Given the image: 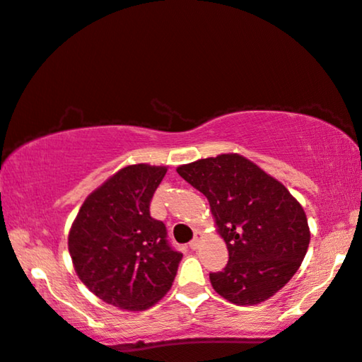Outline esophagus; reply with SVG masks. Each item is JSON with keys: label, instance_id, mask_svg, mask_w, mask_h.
I'll list each match as a JSON object with an SVG mask.
<instances>
[{"label": "esophagus", "instance_id": "obj_1", "mask_svg": "<svg viewBox=\"0 0 362 362\" xmlns=\"http://www.w3.org/2000/svg\"><path fill=\"white\" fill-rule=\"evenodd\" d=\"M199 245H200V233H199V231H197L194 240H192V242L189 243V247H190L192 250H197V248H199Z\"/></svg>", "mask_w": 362, "mask_h": 362}]
</instances>
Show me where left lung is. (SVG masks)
Returning a JSON list of instances; mask_svg holds the SVG:
<instances>
[{
	"mask_svg": "<svg viewBox=\"0 0 362 362\" xmlns=\"http://www.w3.org/2000/svg\"><path fill=\"white\" fill-rule=\"evenodd\" d=\"M209 200L228 263L210 273L214 290L235 305H258L298 272L310 245L303 206L276 178L238 153L177 168Z\"/></svg>",
	"mask_w": 362,
	"mask_h": 362,
	"instance_id": "8db88e82",
	"label": "left lung"
}]
</instances>
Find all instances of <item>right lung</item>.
Listing matches in <instances>:
<instances>
[{
  "mask_svg": "<svg viewBox=\"0 0 362 362\" xmlns=\"http://www.w3.org/2000/svg\"><path fill=\"white\" fill-rule=\"evenodd\" d=\"M165 167L129 165L94 190L69 231L77 276L100 300L120 310L151 308L170 290L182 253L168 242L151 202Z\"/></svg>",
  "mask_w": 362,
  "mask_h": 362,
  "instance_id": "add662e5",
  "label": "right lung"
}]
</instances>
